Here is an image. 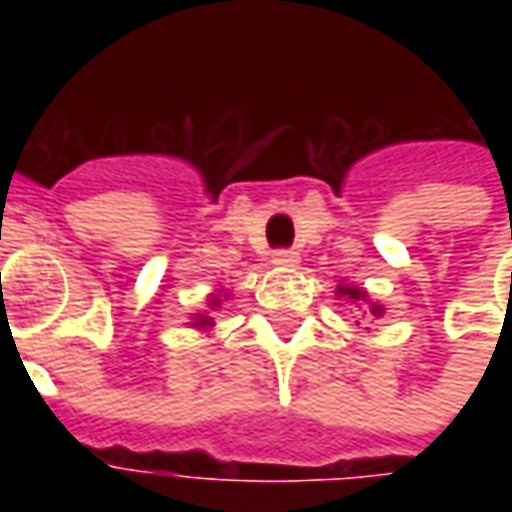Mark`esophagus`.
<instances>
[{
  "instance_id": "obj_1",
  "label": "esophagus",
  "mask_w": 512,
  "mask_h": 512,
  "mask_svg": "<svg viewBox=\"0 0 512 512\" xmlns=\"http://www.w3.org/2000/svg\"><path fill=\"white\" fill-rule=\"evenodd\" d=\"M271 263H274V266H285V268L296 266V263H299V252H293V249H277L274 257H271Z\"/></svg>"
}]
</instances>
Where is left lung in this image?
Wrapping results in <instances>:
<instances>
[{
    "mask_svg": "<svg viewBox=\"0 0 512 512\" xmlns=\"http://www.w3.org/2000/svg\"><path fill=\"white\" fill-rule=\"evenodd\" d=\"M337 293H340V296L348 301H362V304H367V312H370L373 318H381V315H384V307H381V304H376V301L367 299L365 290L356 288V285H340V288H337Z\"/></svg>",
    "mask_w": 512,
    "mask_h": 512,
    "instance_id": "1",
    "label": "left lung"
}]
</instances>
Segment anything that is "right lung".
I'll return each mask as SVG.
<instances>
[{
  "label": "right lung",
  "mask_w": 512,
  "mask_h": 512,
  "mask_svg": "<svg viewBox=\"0 0 512 512\" xmlns=\"http://www.w3.org/2000/svg\"><path fill=\"white\" fill-rule=\"evenodd\" d=\"M208 304H211V310L213 307H222V296H219V293H213ZM191 326H194V329H211L213 318L211 315H205V312H197V315H194V321H191Z\"/></svg>",
  "instance_id": "add662e5"
}]
</instances>
